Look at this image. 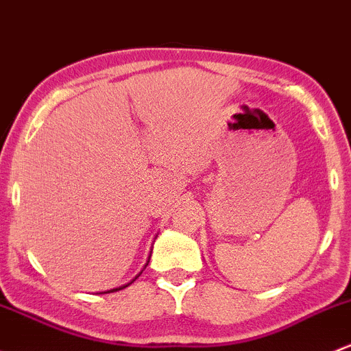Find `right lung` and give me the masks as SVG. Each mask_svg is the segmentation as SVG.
<instances>
[{
  "mask_svg": "<svg viewBox=\"0 0 351 351\" xmlns=\"http://www.w3.org/2000/svg\"><path fill=\"white\" fill-rule=\"evenodd\" d=\"M147 263H149V261H147ZM146 265H147V264H146ZM138 276H139V274H138ZM138 276H136V278H138ZM136 278H134V279H136ZM134 279H132V281H134ZM132 281H131V282H132ZM131 282H129V284H131ZM129 284H126V286H121V287H116V289H110V291H106V293H104V294H108V293H114V291H121V289H124V287H128V286H129Z\"/></svg>",
  "mask_w": 351,
  "mask_h": 351,
  "instance_id": "1",
  "label": "right lung"
}]
</instances>
